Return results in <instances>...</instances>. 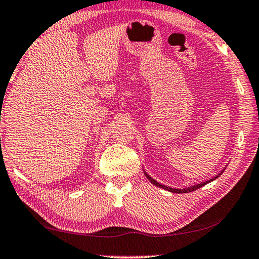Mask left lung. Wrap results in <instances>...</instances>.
<instances>
[{"label":"left lung","mask_w":259,"mask_h":259,"mask_svg":"<svg viewBox=\"0 0 259 259\" xmlns=\"http://www.w3.org/2000/svg\"><path fill=\"white\" fill-rule=\"evenodd\" d=\"M143 172H144V175H145L146 178H148L150 181H151V183L154 185V186H157V187H160V188H164V190H166V191H168V192H172V193H178V194H179V193H190V192H193V191L198 190V188H200V187L204 186V185H207L208 183H210V181L215 180L216 178H219V177L221 176V173H222L223 171H222L221 173H220L219 176L214 177L213 179H210V180H207V181H203V183H201V184H198V185H193V186H190V187H185V188H173V187L165 186V185L160 184V183H158V181L154 180L151 176H149L148 173L145 172V169H143Z\"/></svg>","instance_id":"1"}]
</instances>
